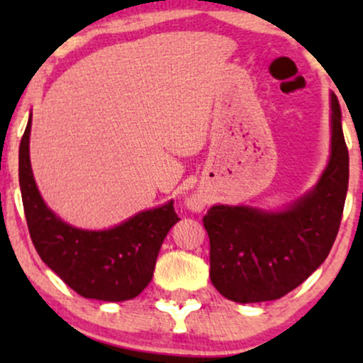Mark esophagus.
<instances>
[{
    "instance_id": "esophagus-1",
    "label": "esophagus",
    "mask_w": 363,
    "mask_h": 363,
    "mask_svg": "<svg viewBox=\"0 0 363 363\" xmlns=\"http://www.w3.org/2000/svg\"><path fill=\"white\" fill-rule=\"evenodd\" d=\"M205 199L201 198H196V196H191L189 199H187V208H191L193 211H201L203 208H205Z\"/></svg>"
}]
</instances>
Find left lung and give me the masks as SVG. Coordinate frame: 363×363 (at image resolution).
<instances>
[{"label": "left lung", "mask_w": 363, "mask_h": 363, "mask_svg": "<svg viewBox=\"0 0 363 363\" xmlns=\"http://www.w3.org/2000/svg\"><path fill=\"white\" fill-rule=\"evenodd\" d=\"M348 191V148L331 94V155L318 184L283 210L215 205L203 218L210 278L239 303L277 301L323 264L335 244Z\"/></svg>", "instance_id": "obj_1"}]
</instances>
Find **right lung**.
Masks as SVG:
<instances>
[{
    "instance_id": "1",
    "label": "right lung",
    "mask_w": 363,
    "mask_h": 363,
    "mask_svg": "<svg viewBox=\"0 0 363 363\" xmlns=\"http://www.w3.org/2000/svg\"><path fill=\"white\" fill-rule=\"evenodd\" d=\"M32 114L20 141L18 177L30 239L49 268L85 298L123 302L152 281L162 242L179 222L174 201L140 211L107 230L62 222L44 203L32 174L28 143Z\"/></svg>"
}]
</instances>
